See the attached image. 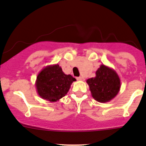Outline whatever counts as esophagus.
<instances>
[{
    "mask_svg": "<svg viewBox=\"0 0 146 146\" xmlns=\"http://www.w3.org/2000/svg\"><path fill=\"white\" fill-rule=\"evenodd\" d=\"M77 80H79V81H82V80H84V78L82 77H77Z\"/></svg>",
    "mask_w": 146,
    "mask_h": 146,
    "instance_id": "obj_1",
    "label": "esophagus"
}]
</instances>
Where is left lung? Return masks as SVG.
<instances>
[{
  "mask_svg": "<svg viewBox=\"0 0 146 146\" xmlns=\"http://www.w3.org/2000/svg\"><path fill=\"white\" fill-rule=\"evenodd\" d=\"M87 83L96 101L106 103L111 101L118 94L121 81L116 71L101 64L96 72V77L87 80Z\"/></svg>",
  "mask_w": 146,
  "mask_h": 146,
  "instance_id": "1",
  "label": "left lung"
}]
</instances>
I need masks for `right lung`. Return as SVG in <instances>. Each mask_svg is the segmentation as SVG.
<instances>
[{"label": "right lung", "mask_w": 146, "mask_h": 146, "mask_svg": "<svg viewBox=\"0 0 146 146\" xmlns=\"http://www.w3.org/2000/svg\"><path fill=\"white\" fill-rule=\"evenodd\" d=\"M76 81L70 74H64L57 64L44 67L37 74L35 87L38 96L50 102H56L66 96L72 82Z\"/></svg>", "instance_id": "obj_1"}]
</instances>
